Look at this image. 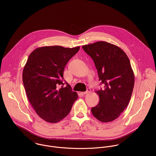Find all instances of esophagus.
Returning <instances> with one entry per match:
<instances>
[{
    "mask_svg": "<svg viewBox=\"0 0 156 156\" xmlns=\"http://www.w3.org/2000/svg\"><path fill=\"white\" fill-rule=\"evenodd\" d=\"M90 91H91L90 89V88H88L87 90V91H85V92H81V94H82V95H85V94H89V92H90Z\"/></svg>",
    "mask_w": 156,
    "mask_h": 156,
    "instance_id": "obj_1",
    "label": "esophagus"
}]
</instances>
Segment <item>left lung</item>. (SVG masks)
<instances>
[{
    "label": "left lung",
    "instance_id": "8db88e82",
    "mask_svg": "<svg viewBox=\"0 0 156 156\" xmlns=\"http://www.w3.org/2000/svg\"><path fill=\"white\" fill-rule=\"evenodd\" d=\"M92 59L104 88L97 92L98 104L91 108L98 121L109 122L119 116L130 100L134 76L130 60L119 47L105 41L82 46Z\"/></svg>",
    "mask_w": 156,
    "mask_h": 156
}]
</instances>
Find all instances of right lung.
<instances>
[{
    "label": "right lung",
    "mask_w": 156,
    "mask_h": 156,
    "mask_svg": "<svg viewBox=\"0 0 156 156\" xmlns=\"http://www.w3.org/2000/svg\"><path fill=\"white\" fill-rule=\"evenodd\" d=\"M79 49L80 46H45L35 49L29 56L23 71V85L35 111L47 122L63 119L78 98L77 92L64 82L63 74L67 62Z\"/></svg>",
    "instance_id": "add662e5"
}]
</instances>
